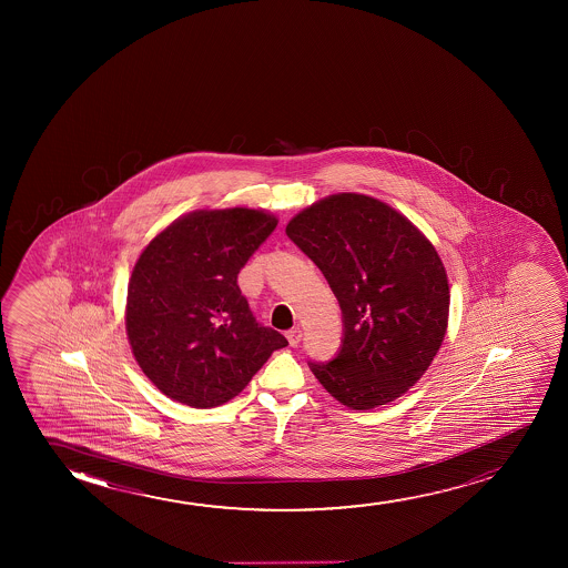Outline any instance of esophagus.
<instances>
[{
  "label": "esophagus",
  "mask_w": 568,
  "mask_h": 568,
  "mask_svg": "<svg viewBox=\"0 0 568 568\" xmlns=\"http://www.w3.org/2000/svg\"><path fill=\"white\" fill-rule=\"evenodd\" d=\"M301 337H303V329H301V327H293V329H288L287 339H288V343H291V345H293V347H295V345H298V343H301Z\"/></svg>",
  "instance_id": "34e87169"
}]
</instances>
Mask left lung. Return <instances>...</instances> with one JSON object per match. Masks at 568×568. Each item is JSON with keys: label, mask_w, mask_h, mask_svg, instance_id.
Masks as SVG:
<instances>
[{"label": "left lung", "mask_w": 568, "mask_h": 568, "mask_svg": "<svg viewBox=\"0 0 568 568\" xmlns=\"http://www.w3.org/2000/svg\"><path fill=\"white\" fill-rule=\"evenodd\" d=\"M285 231L342 306V349L311 363L320 384L357 412L404 396L448 327L450 287L433 242L388 203L355 192L312 203Z\"/></svg>", "instance_id": "obj_1"}]
</instances>
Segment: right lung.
<instances>
[{
	"label": "right lung",
	"instance_id": "add662e5",
	"mask_svg": "<svg viewBox=\"0 0 568 568\" xmlns=\"http://www.w3.org/2000/svg\"><path fill=\"white\" fill-rule=\"evenodd\" d=\"M275 226L264 210H195L141 252L128 283L125 334L164 396L197 409L226 404L287 345L257 324L236 283Z\"/></svg>",
	"mask_w": 568,
	"mask_h": 568
}]
</instances>
